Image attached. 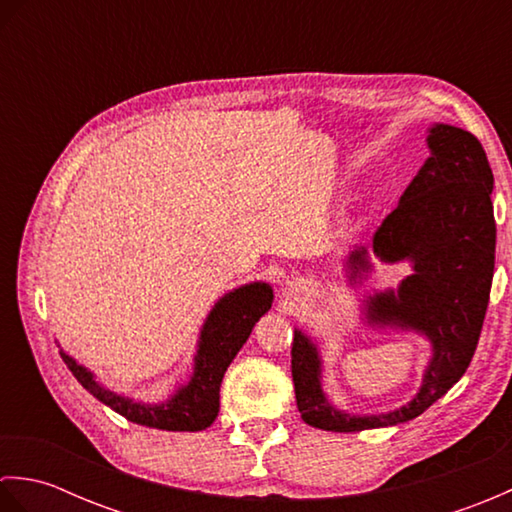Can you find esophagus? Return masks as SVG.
<instances>
[{
  "label": "esophagus",
  "mask_w": 512,
  "mask_h": 512,
  "mask_svg": "<svg viewBox=\"0 0 512 512\" xmlns=\"http://www.w3.org/2000/svg\"><path fill=\"white\" fill-rule=\"evenodd\" d=\"M303 292H308L306 281H301V279L290 281V284H288V295H290V297H301Z\"/></svg>",
  "instance_id": "34e87169"
}]
</instances>
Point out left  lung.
Here are the masks:
<instances>
[{
    "label": "left lung",
    "instance_id": "1",
    "mask_svg": "<svg viewBox=\"0 0 512 512\" xmlns=\"http://www.w3.org/2000/svg\"><path fill=\"white\" fill-rule=\"evenodd\" d=\"M427 145L431 156L372 237L380 262H409L411 275L396 290L365 301V319L374 328L427 336L433 356L422 385L400 409L378 416L345 413L323 394L319 347L295 330L292 380L310 427L352 433L418 418L458 383L475 354L495 268L493 171L480 140L460 127L431 125ZM345 264L350 281L372 270L365 246L352 250Z\"/></svg>",
    "mask_w": 512,
    "mask_h": 512
}]
</instances>
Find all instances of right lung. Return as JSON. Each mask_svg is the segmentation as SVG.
<instances>
[{
  "label": "right lung",
  "mask_w": 512,
  "mask_h": 512,
  "mask_svg": "<svg viewBox=\"0 0 512 512\" xmlns=\"http://www.w3.org/2000/svg\"><path fill=\"white\" fill-rule=\"evenodd\" d=\"M270 306H273V288L264 281L226 292L215 303L200 330L191 380L160 405H145V402L118 396L96 383L94 374L76 363L72 356L61 352V358L94 398L121 413L123 418L162 431H202L211 427L220 411V385L226 367L233 363L255 323L264 317Z\"/></svg>",
  "instance_id": "1"
}]
</instances>
